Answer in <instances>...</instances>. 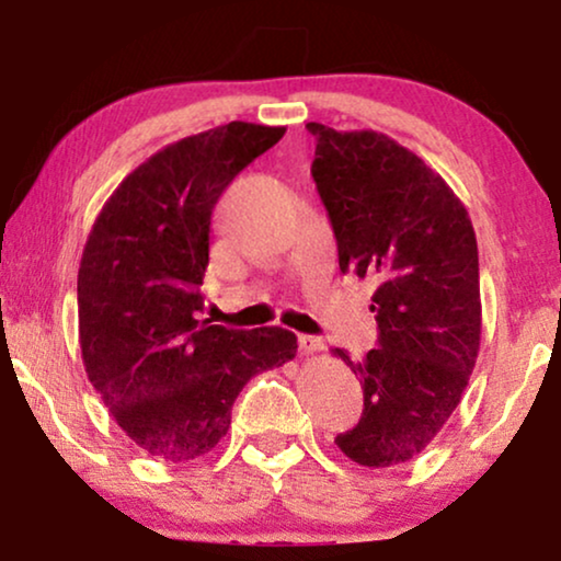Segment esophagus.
Here are the masks:
<instances>
[{
  "instance_id": "esophagus-1",
  "label": "esophagus",
  "mask_w": 561,
  "mask_h": 561,
  "mask_svg": "<svg viewBox=\"0 0 561 561\" xmlns=\"http://www.w3.org/2000/svg\"><path fill=\"white\" fill-rule=\"evenodd\" d=\"M298 350H301V355H311V352L324 350V342H321L319 336H311V334H298Z\"/></svg>"
}]
</instances>
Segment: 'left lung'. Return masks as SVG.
I'll return each instance as SVG.
<instances>
[{
  "label": "left lung",
  "mask_w": 561,
  "mask_h": 561,
  "mask_svg": "<svg viewBox=\"0 0 561 561\" xmlns=\"http://www.w3.org/2000/svg\"><path fill=\"white\" fill-rule=\"evenodd\" d=\"M306 127L340 271L378 283V347L359 363L332 350L365 396L357 426L334 444L382 470L421 455L462 401L482 329L478 240L447 181L403 145L373 129Z\"/></svg>",
  "instance_id": "left-lung-1"
}]
</instances>
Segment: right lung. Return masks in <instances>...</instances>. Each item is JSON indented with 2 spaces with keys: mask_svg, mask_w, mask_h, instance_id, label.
Returning <instances> with one entry per match:
<instances>
[{
  "mask_svg": "<svg viewBox=\"0 0 561 561\" xmlns=\"http://www.w3.org/2000/svg\"><path fill=\"white\" fill-rule=\"evenodd\" d=\"M286 127L206 129L137 165L99 211L79 267L87 375L137 447L188 462L217 447L252 375L296 357V334L202 319L219 196Z\"/></svg>",
  "mask_w": 561,
  "mask_h": 561,
  "instance_id": "1",
  "label": "right lung"
}]
</instances>
